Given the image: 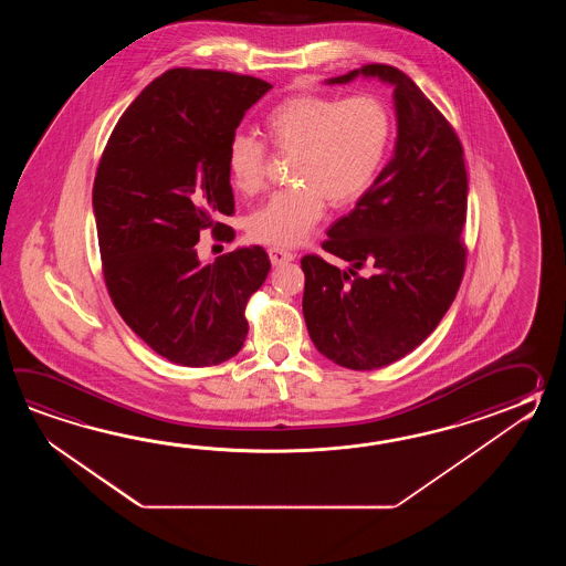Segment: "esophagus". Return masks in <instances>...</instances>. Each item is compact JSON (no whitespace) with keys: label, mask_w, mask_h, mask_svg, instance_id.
<instances>
[{"label":"esophagus","mask_w":566,"mask_h":566,"mask_svg":"<svg viewBox=\"0 0 566 566\" xmlns=\"http://www.w3.org/2000/svg\"><path fill=\"white\" fill-rule=\"evenodd\" d=\"M269 259H271L273 265L279 266L291 263V261L295 259V254L289 253L285 249H279V247H271V249H269Z\"/></svg>","instance_id":"1"}]
</instances>
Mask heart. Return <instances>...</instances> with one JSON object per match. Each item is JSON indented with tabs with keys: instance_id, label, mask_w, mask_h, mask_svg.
Returning <instances> with one entry per match:
<instances>
[{
	"instance_id": "obj_1",
	"label": "heart",
	"mask_w": 566,
	"mask_h": 566,
	"mask_svg": "<svg viewBox=\"0 0 566 566\" xmlns=\"http://www.w3.org/2000/svg\"><path fill=\"white\" fill-rule=\"evenodd\" d=\"M263 129L273 149L293 156L289 181L249 218L254 241L297 247L322 220L325 200L334 208L356 205L385 164L392 117L380 98L301 93L266 113ZM266 149L247 133L227 145V171L234 190L251 196L263 188Z\"/></svg>"
}]
</instances>
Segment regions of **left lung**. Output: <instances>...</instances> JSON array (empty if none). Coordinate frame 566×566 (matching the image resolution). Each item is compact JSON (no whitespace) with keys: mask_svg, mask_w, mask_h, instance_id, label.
<instances>
[{"mask_svg":"<svg viewBox=\"0 0 566 566\" xmlns=\"http://www.w3.org/2000/svg\"><path fill=\"white\" fill-rule=\"evenodd\" d=\"M358 76L395 88V154L348 217L327 230L322 247L348 266L301 259L303 317L325 358L374 370L421 346L458 295L468 174L451 125L395 66L368 64L325 85Z\"/></svg>","mask_w":566,"mask_h":566,"instance_id":"8db88e82","label":"left lung"}]
</instances>
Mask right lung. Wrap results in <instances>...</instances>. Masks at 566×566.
I'll list each match as a JSON object with an SVG mask.
<instances>
[{"label":"right lung","mask_w":566,"mask_h":566,"mask_svg":"<svg viewBox=\"0 0 566 566\" xmlns=\"http://www.w3.org/2000/svg\"><path fill=\"white\" fill-rule=\"evenodd\" d=\"M269 88L254 76L168 71L120 115L96 169L108 295L125 324L174 364L200 368L239 354L247 301L269 275L256 244L208 265L193 249L200 230L227 227L217 220L234 210L227 145Z\"/></svg>","instance_id":"obj_1"}]
</instances>
